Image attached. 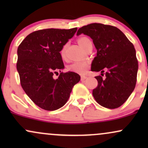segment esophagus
I'll list each match as a JSON object with an SVG mask.
<instances>
[{"mask_svg": "<svg viewBox=\"0 0 148 148\" xmlns=\"http://www.w3.org/2000/svg\"><path fill=\"white\" fill-rule=\"evenodd\" d=\"M87 79V76H81V80H85Z\"/></svg>", "mask_w": 148, "mask_h": 148, "instance_id": "obj_1", "label": "esophagus"}]
</instances>
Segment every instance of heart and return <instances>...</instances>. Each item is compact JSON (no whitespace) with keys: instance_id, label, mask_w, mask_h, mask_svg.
<instances>
[{"instance_id":"1","label":"heart","mask_w":148,"mask_h":148,"mask_svg":"<svg viewBox=\"0 0 148 148\" xmlns=\"http://www.w3.org/2000/svg\"><path fill=\"white\" fill-rule=\"evenodd\" d=\"M78 42L82 48L86 49V46L88 43L91 42V40L86 37H81L78 39ZM66 48H67V45H64L60 51V56L62 58H65V52ZM89 67V62L86 61H76V62H73L69 66L68 69L69 71L77 73L79 74H84L87 72Z\"/></svg>"}]
</instances>
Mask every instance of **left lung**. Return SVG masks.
<instances>
[{
    "label": "left lung",
    "mask_w": 148,
    "mask_h": 148,
    "mask_svg": "<svg viewBox=\"0 0 148 148\" xmlns=\"http://www.w3.org/2000/svg\"><path fill=\"white\" fill-rule=\"evenodd\" d=\"M84 33L92 39L97 56L91 71L106 70V78L95 76L98 85L92 95L105 108H117L127 101L135 88L138 64L133 44L116 27L102 23H90L80 28L76 35Z\"/></svg>",
    "instance_id": "8db88e82"
}]
</instances>
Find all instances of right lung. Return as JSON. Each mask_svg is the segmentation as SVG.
<instances>
[{
    "mask_svg": "<svg viewBox=\"0 0 148 148\" xmlns=\"http://www.w3.org/2000/svg\"><path fill=\"white\" fill-rule=\"evenodd\" d=\"M76 30L77 28L36 30L18 47L16 69L21 87L37 106L46 111L63 106L81 79L72 72H62L53 79V74L64 68L60 51Z\"/></svg>",
    "mask_w": 148,
    "mask_h": 148,
    "instance_id": "add662e5",
    "label": "right lung"
}]
</instances>
